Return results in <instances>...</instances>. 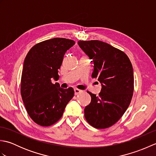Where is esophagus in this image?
Returning a JSON list of instances; mask_svg holds the SVG:
<instances>
[{
    "mask_svg": "<svg viewBox=\"0 0 156 156\" xmlns=\"http://www.w3.org/2000/svg\"><path fill=\"white\" fill-rule=\"evenodd\" d=\"M82 92V90H79V89H77V88L74 89V94H75V95H78V94H80V92Z\"/></svg>",
    "mask_w": 156,
    "mask_h": 156,
    "instance_id": "obj_1",
    "label": "esophagus"
}]
</instances>
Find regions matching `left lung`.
<instances>
[{
	"mask_svg": "<svg viewBox=\"0 0 156 156\" xmlns=\"http://www.w3.org/2000/svg\"><path fill=\"white\" fill-rule=\"evenodd\" d=\"M78 45L94 63L92 78L102 88L98 96L88 92L91 102L84 108L87 122L97 129L113 125L130 105L134 89L132 64L123 51L98 40L78 41Z\"/></svg>",
	"mask_w": 156,
	"mask_h": 156,
	"instance_id": "obj_1",
	"label": "left lung"
}]
</instances>
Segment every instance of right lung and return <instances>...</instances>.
I'll list each match as a JSON object with an SVG mask.
<instances>
[{
    "label": "right lung",
    "instance_id": "obj_1",
    "mask_svg": "<svg viewBox=\"0 0 156 156\" xmlns=\"http://www.w3.org/2000/svg\"><path fill=\"white\" fill-rule=\"evenodd\" d=\"M75 44L65 38H54L35 45L25 59L21 81V94L29 117L36 123L48 127L57 122L68 102L74 97L72 88L64 89L59 79L64 55Z\"/></svg>",
    "mask_w": 156,
    "mask_h": 156
}]
</instances>
